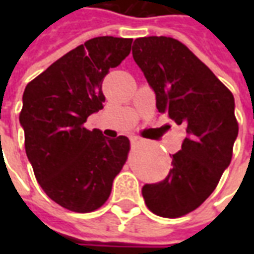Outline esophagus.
<instances>
[{"instance_id": "obj_1", "label": "esophagus", "mask_w": 254, "mask_h": 254, "mask_svg": "<svg viewBox=\"0 0 254 254\" xmlns=\"http://www.w3.org/2000/svg\"><path fill=\"white\" fill-rule=\"evenodd\" d=\"M130 141H132L133 144H143V143H145V140H144L143 137H138V136H132V137H130Z\"/></svg>"}]
</instances>
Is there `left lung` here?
Returning a JSON list of instances; mask_svg holds the SVG:
<instances>
[{"label": "left lung", "mask_w": 254, "mask_h": 254, "mask_svg": "<svg viewBox=\"0 0 254 254\" xmlns=\"http://www.w3.org/2000/svg\"><path fill=\"white\" fill-rule=\"evenodd\" d=\"M132 54L155 91L158 111L187 127L188 136L173 155L169 176L141 190L151 212L180 218L207 200L231 162L238 136L234 96L174 38H137Z\"/></svg>", "instance_id": "left-lung-1"}]
</instances>
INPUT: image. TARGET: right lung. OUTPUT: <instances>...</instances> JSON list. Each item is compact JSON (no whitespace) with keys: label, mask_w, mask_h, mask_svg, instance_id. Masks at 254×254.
I'll return each instance as SVG.
<instances>
[{"label":"right lung","mask_w":254,"mask_h":254,"mask_svg":"<svg viewBox=\"0 0 254 254\" xmlns=\"http://www.w3.org/2000/svg\"><path fill=\"white\" fill-rule=\"evenodd\" d=\"M133 39L92 38L27 84L20 124L36 181L69 211L92 212L110 196L130 149L125 136L105 137L84 127L103 109V78L129 56Z\"/></svg>","instance_id":"right-lung-1"}]
</instances>
